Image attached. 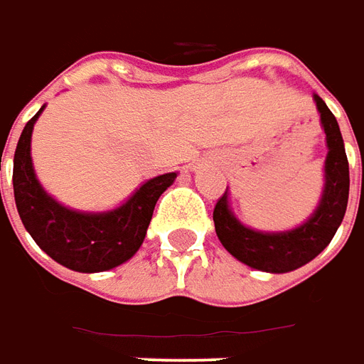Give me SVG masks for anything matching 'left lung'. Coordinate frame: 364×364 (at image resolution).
<instances>
[{
  "label": "left lung",
  "mask_w": 364,
  "mask_h": 364,
  "mask_svg": "<svg viewBox=\"0 0 364 364\" xmlns=\"http://www.w3.org/2000/svg\"><path fill=\"white\" fill-rule=\"evenodd\" d=\"M321 125L327 136L326 190L319 208L304 225L284 233H260L243 228L228 208V192L213 208V223L221 245L237 260L264 272H290L316 259L331 243L341 225L349 200V162L335 115L326 102L316 95Z\"/></svg>",
  "instance_id": "8db88e82"
}]
</instances>
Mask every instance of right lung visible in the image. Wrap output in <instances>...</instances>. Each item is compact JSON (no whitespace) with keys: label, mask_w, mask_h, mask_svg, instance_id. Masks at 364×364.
Wrapping results in <instances>:
<instances>
[{"label":"right lung","mask_w":364,"mask_h":364,"mask_svg":"<svg viewBox=\"0 0 364 364\" xmlns=\"http://www.w3.org/2000/svg\"><path fill=\"white\" fill-rule=\"evenodd\" d=\"M43 112V109H41ZM37 112L23 129L13 159V192L23 225L43 251L78 272H102L129 260L143 243L156 200L176 174H162L107 213H78L46 196L31 164V133Z\"/></svg>","instance_id":"right-lung-1"}]
</instances>
